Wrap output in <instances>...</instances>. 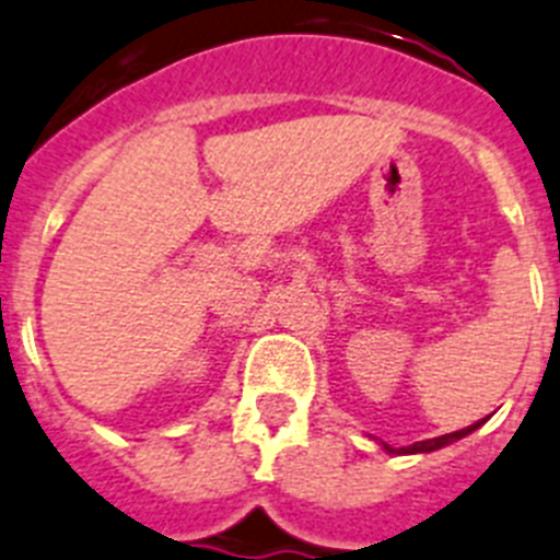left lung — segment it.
<instances>
[{
	"label": "left lung",
	"instance_id": "obj_1",
	"mask_svg": "<svg viewBox=\"0 0 560 560\" xmlns=\"http://www.w3.org/2000/svg\"><path fill=\"white\" fill-rule=\"evenodd\" d=\"M487 421V418H483ZM483 421H476V424H469L464 427V430L458 432H447V435H439V439H427V441H416V444H410V447H401V450H393L384 444V450L387 453H398V455H412V453H432V450H441V447H447V444H453V441L464 439V435H469L472 430H478V427L483 424Z\"/></svg>",
	"mask_w": 560,
	"mask_h": 560
}]
</instances>
